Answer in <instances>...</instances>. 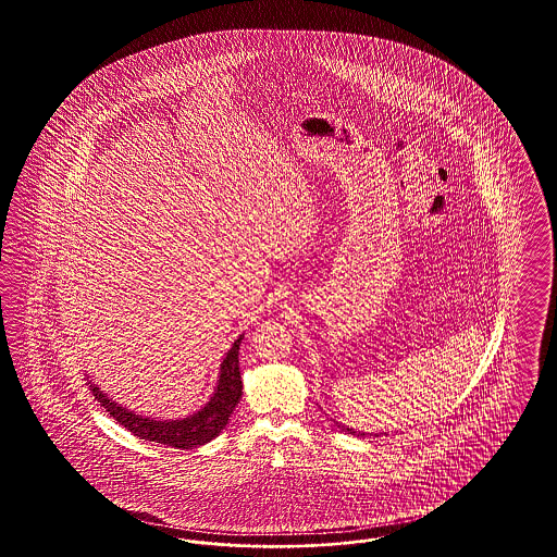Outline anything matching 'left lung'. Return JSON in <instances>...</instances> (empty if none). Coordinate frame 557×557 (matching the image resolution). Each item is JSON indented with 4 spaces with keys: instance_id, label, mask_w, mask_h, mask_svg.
Listing matches in <instances>:
<instances>
[{
    "instance_id": "obj_1",
    "label": "left lung",
    "mask_w": 557,
    "mask_h": 557,
    "mask_svg": "<svg viewBox=\"0 0 557 557\" xmlns=\"http://www.w3.org/2000/svg\"><path fill=\"white\" fill-rule=\"evenodd\" d=\"M346 431H348L350 435H357V431H355V429H346ZM358 435H364V433H358ZM375 437H377V435H375Z\"/></svg>"
}]
</instances>
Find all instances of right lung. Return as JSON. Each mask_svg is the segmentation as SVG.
Wrapping results in <instances>:
<instances>
[{"label": "right lung", "mask_w": 557, "mask_h": 557, "mask_svg": "<svg viewBox=\"0 0 557 557\" xmlns=\"http://www.w3.org/2000/svg\"><path fill=\"white\" fill-rule=\"evenodd\" d=\"M245 335H240L227 355L223 357L222 367H220V379L218 387L199 412L178 419V421H161V419H151L136 414L133 410L124 408L122 404L110 400L108 394H103L95 383H90V392L95 400L99 401L106 412H110L113 421L126 426L133 435L145 440V442H156V444L170 445L178 449H193L213 437H218L230 421L234 408L243 398V379H240V367H238V350L240 342Z\"/></svg>", "instance_id": "add662e5"}]
</instances>
